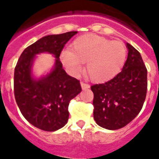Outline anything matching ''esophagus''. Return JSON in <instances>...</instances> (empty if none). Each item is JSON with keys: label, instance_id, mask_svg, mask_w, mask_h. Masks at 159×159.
<instances>
[{"label": "esophagus", "instance_id": "1", "mask_svg": "<svg viewBox=\"0 0 159 159\" xmlns=\"http://www.w3.org/2000/svg\"><path fill=\"white\" fill-rule=\"evenodd\" d=\"M80 85H81V88H82V89H89V87H90L89 86V84H86V83H84V82H81Z\"/></svg>", "mask_w": 159, "mask_h": 159}]
</instances>
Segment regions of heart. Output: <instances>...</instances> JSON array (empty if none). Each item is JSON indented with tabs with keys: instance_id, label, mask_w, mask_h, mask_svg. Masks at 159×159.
<instances>
[{
	"instance_id": "heart-1",
	"label": "heart",
	"mask_w": 159,
	"mask_h": 159,
	"mask_svg": "<svg viewBox=\"0 0 159 159\" xmlns=\"http://www.w3.org/2000/svg\"><path fill=\"white\" fill-rule=\"evenodd\" d=\"M126 58V48L122 42L111 41L101 36L85 34L75 39L71 49H64L60 59L68 72L78 76L86 63V71L95 82L111 80L120 72Z\"/></svg>"
}]
</instances>
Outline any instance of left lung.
<instances>
[{
    "mask_svg": "<svg viewBox=\"0 0 159 159\" xmlns=\"http://www.w3.org/2000/svg\"><path fill=\"white\" fill-rule=\"evenodd\" d=\"M128 54L121 72L105 84H94V119L101 127L120 129L142 110L147 94L148 71L140 52L126 43Z\"/></svg>",
    "mask_w": 159,
    "mask_h": 159,
    "instance_id": "left-lung-1",
    "label": "left lung"
}]
</instances>
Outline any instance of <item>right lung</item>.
<instances>
[{
  "instance_id": "obj_1",
  "label": "right lung",
  "mask_w": 159,
  "mask_h": 159,
  "mask_svg": "<svg viewBox=\"0 0 159 159\" xmlns=\"http://www.w3.org/2000/svg\"><path fill=\"white\" fill-rule=\"evenodd\" d=\"M78 32L48 35L22 52L14 72V94L25 119L39 129L54 132L69 120L70 101L80 94V81L67 75L59 60L64 45ZM48 52L56 58L51 71L40 78L32 74L36 55Z\"/></svg>"
}]
</instances>
